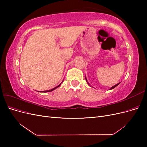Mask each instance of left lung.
Returning a JSON list of instances; mask_svg holds the SVG:
<instances>
[{
    "label": "left lung",
    "mask_w": 147,
    "mask_h": 147,
    "mask_svg": "<svg viewBox=\"0 0 147 147\" xmlns=\"http://www.w3.org/2000/svg\"><path fill=\"white\" fill-rule=\"evenodd\" d=\"M86 78V82H87V79H86V78ZM87 83H88V84H89V85H90V84H89V83H88V82H87ZM119 84V83H118V84H115V86H112V88H110V90H112V89H113V88H115V87H116V86H118V84Z\"/></svg>",
    "instance_id": "obj_1"
}]
</instances>
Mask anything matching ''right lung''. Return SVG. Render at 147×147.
<instances>
[{
  "label": "right lung",
  "mask_w": 147,
  "mask_h": 147,
  "mask_svg": "<svg viewBox=\"0 0 147 147\" xmlns=\"http://www.w3.org/2000/svg\"><path fill=\"white\" fill-rule=\"evenodd\" d=\"M61 84H59L58 86H56V87H55V88H53V89H51V90H48V91H43V92H51V91H53V90H56V89L57 88H58V87H59V86L61 85ZM40 92H42V91H40Z\"/></svg>",
  "instance_id": "right-lung-1"
}]
</instances>
